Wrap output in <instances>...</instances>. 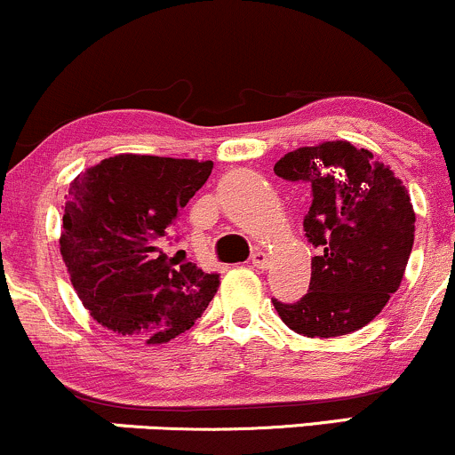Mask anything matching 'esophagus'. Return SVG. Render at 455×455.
Here are the masks:
<instances>
[{
    "label": "esophagus",
    "mask_w": 455,
    "mask_h": 455,
    "mask_svg": "<svg viewBox=\"0 0 455 455\" xmlns=\"http://www.w3.org/2000/svg\"><path fill=\"white\" fill-rule=\"evenodd\" d=\"M251 263L254 267H259V269H263V267H267V263H269V259H267V254L263 252V251H254L252 254H251Z\"/></svg>",
    "instance_id": "obj_1"
}]
</instances>
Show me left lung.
I'll list each match as a JSON object with an SVG mask.
<instances>
[{"label":"left lung","instance_id":"8db88e82","mask_svg":"<svg viewBox=\"0 0 455 455\" xmlns=\"http://www.w3.org/2000/svg\"><path fill=\"white\" fill-rule=\"evenodd\" d=\"M284 181L311 186L304 233L317 248L308 291L274 308L304 337H341L367 326L403 278L414 242L411 196L367 148L302 147L278 159Z\"/></svg>","mask_w":455,"mask_h":455}]
</instances>
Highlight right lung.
Instances as JSON below:
<instances>
[{
	"instance_id": "1",
	"label": "right lung",
	"mask_w": 455,
	"mask_h": 455,
	"mask_svg": "<svg viewBox=\"0 0 455 455\" xmlns=\"http://www.w3.org/2000/svg\"><path fill=\"white\" fill-rule=\"evenodd\" d=\"M212 171L213 162L124 153L71 183L60 252L79 300L101 326L166 343L203 315L220 274L159 246Z\"/></svg>"
}]
</instances>
